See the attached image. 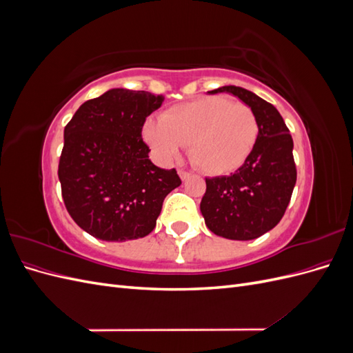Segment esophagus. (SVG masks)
Here are the masks:
<instances>
[{
  "mask_svg": "<svg viewBox=\"0 0 353 353\" xmlns=\"http://www.w3.org/2000/svg\"><path fill=\"white\" fill-rule=\"evenodd\" d=\"M178 175H179V178L183 179V181H185L187 178H190V174L185 172V170H178Z\"/></svg>",
  "mask_w": 353,
  "mask_h": 353,
  "instance_id": "1",
  "label": "esophagus"
}]
</instances>
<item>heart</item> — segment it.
Returning a JSON list of instances; mask_svg holds the SVG:
<instances>
[{"label":"heart","mask_w":353,"mask_h":353,"mask_svg":"<svg viewBox=\"0 0 353 353\" xmlns=\"http://www.w3.org/2000/svg\"><path fill=\"white\" fill-rule=\"evenodd\" d=\"M259 126L248 104L210 95L174 105L162 119H147L143 138L162 163H172L190 145L193 163L208 175L240 169L253 152Z\"/></svg>","instance_id":"obj_1"}]
</instances>
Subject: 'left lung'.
<instances>
[{
	"instance_id": "left-lung-1",
	"label": "left lung",
	"mask_w": 353,
	"mask_h": 353,
	"mask_svg": "<svg viewBox=\"0 0 353 353\" xmlns=\"http://www.w3.org/2000/svg\"><path fill=\"white\" fill-rule=\"evenodd\" d=\"M248 104L259 134L245 163L228 176L206 178L200 210L206 227L219 237L253 240L272 230L284 215L296 184L293 140L280 112L252 91L221 87Z\"/></svg>"
}]
</instances>
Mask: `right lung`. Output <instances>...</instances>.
<instances>
[{
  "instance_id": "1",
  "label": "right lung",
  "mask_w": 353,
  "mask_h": 353,
  "mask_svg": "<svg viewBox=\"0 0 353 353\" xmlns=\"http://www.w3.org/2000/svg\"><path fill=\"white\" fill-rule=\"evenodd\" d=\"M163 95L113 88L85 101L65 128L59 179L72 219L104 241L145 237L165 197L181 185L175 169L148 159L141 138L145 117Z\"/></svg>"
}]
</instances>
